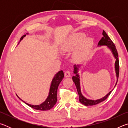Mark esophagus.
Segmentation results:
<instances>
[{"mask_svg":"<svg viewBox=\"0 0 128 128\" xmlns=\"http://www.w3.org/2000/svg\"><path fill=\"white\" fill-rule=\"evenodd\" d=\"M64 76L66 77H69L70 76V73L69 70H66L64 73Z\"/></svg>","mask_w":128,"mask_h":128,"instance_id":"1","label":"esophagus"}]
</instances>
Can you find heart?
I'll use <instances>...</instances> for the list:
<instances>
[{
    "instance_id": "1",
    "label": "heart",
    "mask_w": 128,
    "mask_h": 128,
    "mask_svg": "<svg viewBox=\"0 0 128 128\" xmlns=\"http://www.w3.org/2000/svg\"><path fill=\"white\" fill-rule=\"evenodd\" d=\"M91 40L85 38V34L82 33L73 34L69 36L62 44V50L68 52L75 49V56L78 59H85L89 54Z\"/></svg>"
}]
</instances>
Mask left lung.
Wrapping results in <instances>:
<instances>
[{"label": "left lung", "instance_id": "8db88e82", "mask_svg": "<svg viewBox=\"0 0 128 128\" xmlns=\"http://www.w3.org/2000/svg\"><path fill=\"white\" fill-rule=\"evenodd\" d=\"M102 34L103 36V37L102 38L101 40H99L98 46H107L108 47V48H109L110 49V50L111 51L112 54H113L114 56L116 59L115 62H114V68H115L117 81L116 85L114 86V87H115L117 84V82H118V78L119 75V60L118 58V51H117L116 47L114 46L113 42H112V40L110 39L109 36H108L107 33H106L104 30L103 31ZM78 67H80V66H78V65L77 66H76V65H74V71H73V72H74L76 76H75L72 77V80L74 82V83L75 84L76 86L78 94L79 95V101L80 102V103L83 104L85 106H93L95 104H98L102 102L105 100L106 99L108 98V96L110 95V94H111L112 90L108 92L105 96L103 97V98L99 99H97V100H91V99H88L82 95L81 92V88H80V76L79 74H78Z\"/></svg>", "mask_w": 128, "mask_h": 128}]
</instances>
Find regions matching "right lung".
Masks as SVG:
<instances>
[{
    "label": "right lung",
    "mask_w": 128,
    "mask_h": 128,
    "mask_svg": "<svg viewBox=\"0 0 128 128\" xmlns=\"http://www.w3.org/2000/svg\"><path fill=\"white\" fill-rule=\"evenodd\" d=\"M26 34H28L26 33ZM26 34L22 36L20 38V41L22 40L24 37H25L26 36ZM64 77V73L62 72V70H60L59 72H58L55 75L54 78L52 79V81L51 82V84L50 86V92L48 96H47V99H46L44 102H43L42 104H40V105H32L29 104L27 103H26L25 102L22 100L24 102L25 104H26L29 107L34 108V109L36 110H40V111H47L51 109L52 108L57 102V91L58 88L59 86V84L62 80L63 79ZM19 99H20L18 96Z\"/></svg>",
    "instance_id": "obj_1"
}]
</instances>
